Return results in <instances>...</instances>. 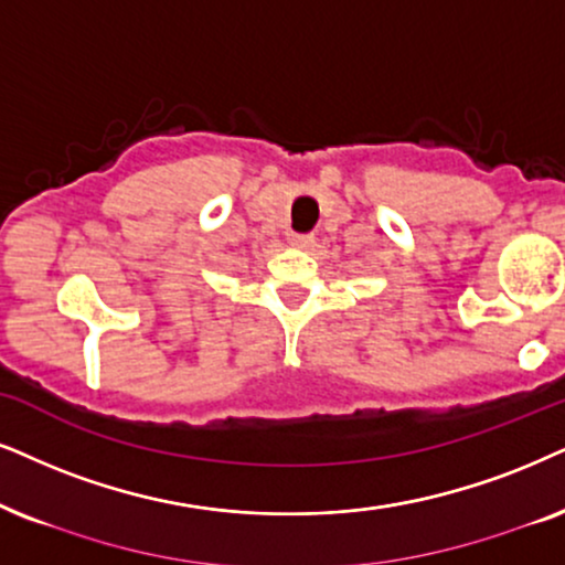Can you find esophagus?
I'll list each match as a JSON object with an SVG mask.
<instances>
[{
    "label": "esophagus",
    "mask_w": 565,
    "mask_h": 565,
    "mask_svg": "<svg viewBox=\"0 0 565 565\" xmlns=\"http://www.w3.org/2000/svg\"><path fill=\"white\" fill-rule=\"evenodd\" d=\"M312 242H316V237H312V234H291V237H289V245L291 247H299V249L312 247Z\"/></svg>",
    "instance_id": "34e87169"
}]
</instances>
